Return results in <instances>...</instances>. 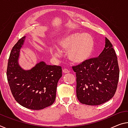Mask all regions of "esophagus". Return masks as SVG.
<instances>
[{
	"instance_id": "obj_1",
	"label": "esophagus",
	"mask_w": 128,
	"mask_h": 128,
	"mask_svg": "<svg viewBox=\"0 0 128 128\" xmlns=\"http://www.w3.org/2000/svg\"><path fill=\"white\" fill-rule=\"evenodd\" d=\"M62 72L64 73V74H68V73L70 72V70H67V69H63L62 70Z\"/></svg>"
}]
</instances>
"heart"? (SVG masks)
Listing matches in <instances>:
<instances>
[{"instance_id":"1","label":"heart","mask_w":128,"mask_h":128,"mask_svg":"<svg viewBox=\"0 0 128 128\" xmlns=\"http://www.w3.org/2000/svg\"><path fill=\"white\" fill-rule=\"evenodd\" d=\"M59 46L67 52L69 60L74 63H82L88 60L92 55L94 47V39L88 34L76 33L66 36L59 41ZM51 54L58 56L60 52L52 50Z\"/></svg>"}]
</instances>
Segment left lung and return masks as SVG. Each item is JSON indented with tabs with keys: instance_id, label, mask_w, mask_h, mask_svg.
I'll list each match as a JSON object with an SVG mask.
<instances>
[{
	"instance_id": "left-lung-1",
	"label": "left lung",
	"mask_w": 128,
	"mask_h": 128,
	"mask_svg": "<svg viewBox=\"0 0 128 128\" xmlns=\"http://www.w3.org/2000/svg\"><path fill=\"white\" fill-rule=\"evenodd\" d=\"M72 68L76 75L77 97L82 104L101 105L114 95L120 70L115 50L106 38L104 49L98 58Z\"/></svg>"
}]
</instances>
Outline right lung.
Instances as JSON below:
<instances>
[{"label": "right lung", "mask_w": 128, "mask_h": 128, "mask_svg": "<svg viewBox=\"0 0 128 128\" xmlns=\"http://www.w3.org/2000/svg\"><path fill=\"white\" fill-rule=\"evenodd\" d=\"M26 36L13 46L8 62L7 77L15 100L22 106L40 110L54 104L58 81L62 76L60 66H48L40 62L30 70L20 66V50Z\"/></svg>", "instance_id": "add662e5"}]
</instances>
